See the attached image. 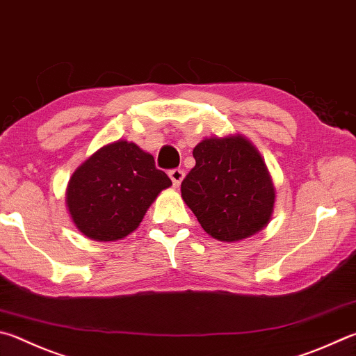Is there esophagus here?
Segmentation results:
<instances>
[{
	"label": "esophagus",
	"mask_w": 356,
	"mask_h": 356,
	"mask_svg": "<svg viewBox=\"0 0 356 356\" xmlns=\"http://www.w3.org/2000/svg\"><path fill=\"white\" fill-rule=\"evenodd\" d=\"M168 174H170V179L172 180V185L174 186H179L180 182H182L184 177H185V172H184V170H180V168H176V170H171Z\"/></svg>",
	"instance_id": "esophagus-1"
}]
</instances>
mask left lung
Returning <instances> with one entry per match:
<instances>
[{
	"label": "left lung",
	"mask_w": 356,
	"mask_h": 356,
	"mask_svg": "<svg viewBox=\"0 0 356 356\" xmlns=\"http://www.w3.org/2000/svg\"><path fill=\"white\" fill-rule=\"evenodd\" d=\"M193 157L196 165L180 191L207 234L234 243L266 227L275 188L266 163L248 138L240 134L205 138L193 149Z\"/></svg>",
	"instance_id": "1"
}]
</instances>
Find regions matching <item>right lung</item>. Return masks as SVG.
Instances as JSON below:
<instances>
[{
  "mask_svg": "<svg viewBox=\"0 0 356 356\" xmlns=\"http://www.w3.org/2000/svg\"><path fill=\"white\" fill-rule=\"evenodd\" d=\"M171 179L151 154L118 140L102 146L71 176L67 207L77 230L96 241H116L138 227Z\"/></svg>",
  "mask_w": 356,
  "mask_h": 356,
  "instance_id": "right-lung-1",
  "label": "right lung"
}]
</instances>
